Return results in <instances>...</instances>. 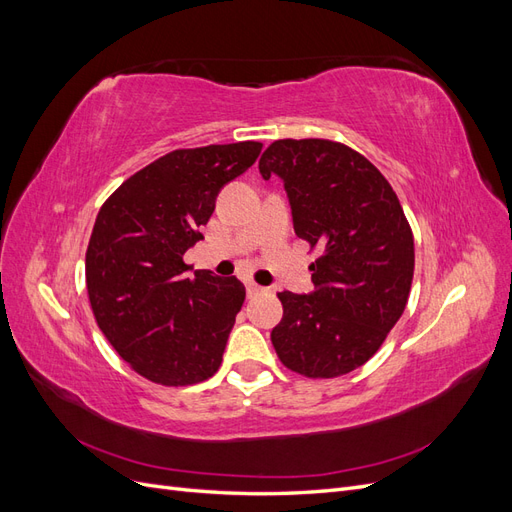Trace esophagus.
I'll list each match as a JSON object with an SVG mask.
<instances>
[{
  "label": "esophagus",
  "mask_w": 512,
  "mask_h": 512,
  "mask_svg": "<svg viewBox=\"0 0 512 512\" xmlns=\"http://www.w3.org/2000/svg\"><path fill=\"white\" fill-rule=\"evenodd\" d=\"M245 288H247V297H256V294L265 292V288L258 286V284H254V282H247V284H245Z\"/></svg>",
  "instance_id": "1"
}]
</instances>
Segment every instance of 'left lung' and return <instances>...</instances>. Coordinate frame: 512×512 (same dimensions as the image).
I'll use <instances>...</instances> for the list:
<instances>
[{
    "label": "left lung",
    "instance_id": "8db88e82",
    "mask_svg": "<svg viewBox=\"0 0 512 512\" xmlns=\"http://www.w3.org/2000/svg\"><path fill=\"white\" fill-rule=\"evenodd\" d=\"M260 175L284 179L297 237L320 247L312 294L280 292L271 331L280 361L305 378L365 365L401 318L414 275L412 228L391 183L359 151L329 138H282Z\"/></svg>",
    "mask_w": 512,
    "mask_h": 512
}]
</instances>
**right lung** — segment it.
<instances>
[{
  "mask_svg": "<svg viewBox=\"0 0 512 512\" xmlns=\"http://www.w3.org/2000/svg\"><path fill=\"white\" fill-rule=\"evenodd\" d=\"M243 141L175 149L104 200L85 254V280L100 331L136 374L162 386L211 378L245 286L194 271L183 254L203 239L215 196L260 156Z\"/></svg>",
  "mask_w": 512,
  "mask_h": 512,
  "instance_id": "right-lung-1",
  "label": "right lung"
}]
</instances>
